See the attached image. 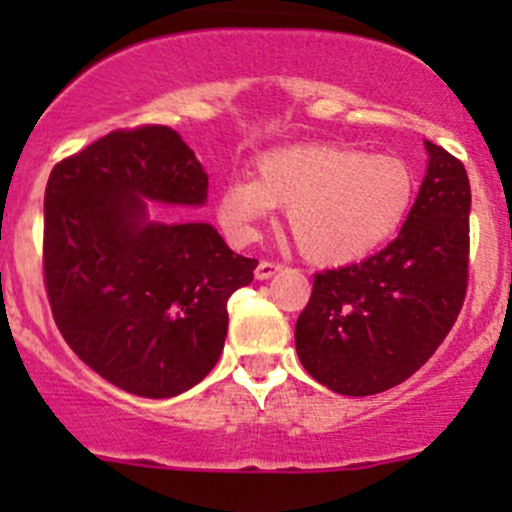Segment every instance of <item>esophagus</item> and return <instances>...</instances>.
Instances as JSON below:
<instances>
[{"instance_id":"obj_1","label":"esophagus","mask_w":512,"mask_h":512,"mask_svg":"<svg viewBox=\"0 0 512 512\" xmlns=\"http://www.w3.org/2000/svg\"><path fill=\"white\" fill-rule=\"evenodd\" d=\"M280 262H272V260H260V265L255 267V277L257 280H270L275 272H280Z\"/></svg>"}]
</instances>
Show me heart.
I'll return each instance as SVG.
<instances>
[{
  "label": "heart",
  "instance_id": "heart-1",
  "mask_svg": "<svg viewBox=\"0 0 512 512\" xmlns=\"http://www.w3.org/2000/svg\"><path fill=\"white\" fill-rule=\"evenodd\" d=\"M416 193L409 160L394 153L299 143L262 153L255 178L230 180L218 195L220 223L252 240L272 208H287L297 250L317 265L369 257L399 232Z\"/></svg>",
  "mask_w": 512,
  "mask_h": 512
}]
</instances>
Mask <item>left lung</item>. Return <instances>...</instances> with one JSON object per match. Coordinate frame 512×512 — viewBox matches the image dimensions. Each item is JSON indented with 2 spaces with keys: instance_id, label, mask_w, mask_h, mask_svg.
<instances>
[{
  "instance_id": "obj_1",
  "label": "left lung",
  "mask_w": 512,
  "mask_h": 512,
  "mask_svg": "<svg viewBox=\"0 0 512 512\" xmlns=\"http://www.w3.org/2000/svg\"><path fill=\"white\" fill-rule=\"evenodd\" d=\"M426 151V178L399 237L364 262L317 272L294 327L302 366L337 394H381L416 374L466 299L468 173L446 148L426 141Z\"/></svg>"
}]
</instances>
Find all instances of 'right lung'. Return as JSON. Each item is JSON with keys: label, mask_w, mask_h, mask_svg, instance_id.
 Instances as JSON below:
<instances>
[{"label": "right lung", "mask_w": 512, "mask_h": 512, "mask_svg": "<svg viewBox=\"0 0 512 512\" xmlns=\"http://www.w3.org/2000/svg\"><path fill=\"white\" fill-rule=\"evenodd\" d=\"M143 198L208 200V175L173 128H121L59 160L44 193V287L86 366L128 394L170 399L218 364L227 299L257 260L208 223H148Z\"/></svg>", "instance_id": "right-lung-1"}]
</instances>
